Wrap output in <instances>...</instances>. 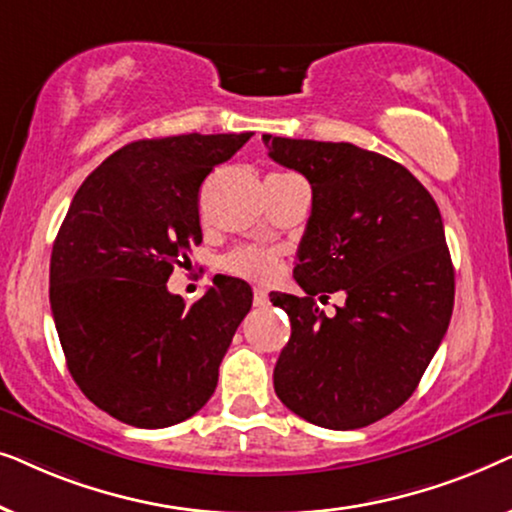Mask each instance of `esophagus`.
I'll use <instances>...</instances> for the list:
<instances>
[{
	"label": "esophagus",
	"instance_id": "esophagus-1",
	"mask_svg": "<svg viewBox=\"0 0 512 512\" xmlns=\"http://www.w3.org/2000/svg\"><path fill=\"white\" fill-rule=\"evenodd\" d=\"M254 305H256V307H265V305H268V293H265L263 289H256V291H254Z\"/></svg>",
	"mask_w": 512,
	"mask_h": 512
}]
</instances>
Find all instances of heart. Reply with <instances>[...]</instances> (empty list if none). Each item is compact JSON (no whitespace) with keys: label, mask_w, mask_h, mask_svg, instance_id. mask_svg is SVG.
Returning a JSON list of instances; mask_svg holds the SVG:
<instances>
[{"label":"heart","mask_w":512,"mask_h":512,"mask_svg":"<svg viewBox=\"0 0 512 512\" xmlns=\"http://www.w3.org/2000/svg\"><path fill=\"white\" fill-rule=\"evenodd\" d=\"M223 270L249 282H268L279 272V256L270 249L240 247L223 258Z\"/></svg>","instance_id":"obj_1"}]
</instances>
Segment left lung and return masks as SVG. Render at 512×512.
<instances>
[{
	"instance_id": "left-lung-1",
	"label": "left lung",
	"mask_w": 512,
	"mask_h": 512,
	"mask_svg": "<svg viewBox=\"0 0 512 512\" xmlns=\"http://www.w3.org/2000/svg\"><path fill=\"white\" fill-rule=\"evenodd\" d=\"M275 163L312 186L293 277L272 293L291 319L275 366L286 408L324 429H361L408 401L445 338L454 268L436 200L401 163L347 142L263 135ZM345 290L333 318L316 296Z\"/></svg>"
}]
</instances>
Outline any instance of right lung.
<instances>
[{"label": "right lung", "mask_w": 512, "mask_h": 512, "mask_svg": "<svg viewBox=\"0 0 512 512\" xmlns=\"http://www.w3.org/2000/svg\"><path fill=\"white\" fill-rule=\"evenodd\" d=\"M249 137L191 132L125 144L67 209L51 254L53 321L74 382L118 422L165 429L214 394L254 293L242 279H214L186 305L167 279L202 242V181Z\"/></svg>", "instance_id": "1"}]
</instances>
